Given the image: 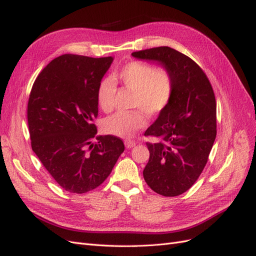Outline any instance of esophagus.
Here are the masks:
<instances>
[{
  "label": "esophagus",
  "mask_w": 256,
  "mask_h": 256,
  "mask_svg": "<svg viewBox=\"0 0 256 256\" xmlns=\"http://www.w3.org/2000/svg\"><path fill=\"white\" fill-rule=\"evenodd\" d=\"M136 144V142L134 141V140H126L125 141V146L127 147V148H131V147H134Z\"/></svg>",
  "instance_id": "obj_1"
}]
</instances>
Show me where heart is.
<instances>
[{
    "mask_svg": "<svg viewBox=\"0 0 256 256\" xmlns=\"http://www.w3.org/2000/svg\"><path fill=\"white\" fill-rule=\"evenodd\" d=\"M116 83L134 92L132 112H118L108 118L104 130L108 134L122 138H132L145 127L144 113L154 118L164 112L171 102L175 88V80L170 69L164 66L154 67L145 62L134 60L115 72L113 78H106L99 83L97 102L106 113L115 106Z\"/></svg>",
    "mask_w": 256,
    "mask_h": 256,
    "instance_id": "heart-1",
    "label": "heart"
}]
</instances>
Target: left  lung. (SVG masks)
Returning a JSON list of instances; mask_svg holds the SVG:
<instances>
[{
	"mask_svg": "<svg viewBox=\"0 0 256 256\" xmlns=\"http://www.w3.org/2000/svg\"><path fill=\"white\" fill-rule=\"evenodd\" d=\"M132 56L158 62L173 74L171 102L144 136L150 160L143 176L150 189L164 196L189 190L207 164L216 136V104L207 76L194 60L170 47L136 51Z\"/></svg>",
	"mask_w": 256,
	"mask_h": 256,
	"instance_id": "8db88e82",
	"label": "left lung"
}]
</instances>
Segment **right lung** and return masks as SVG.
Here are the masks:
<instances>
[{"label": "right lung", "mask_w": 256, "mask_h": 256, "mask_svg": "<svg viewBox=\"0 0 256 256\" xmlns=\"http://www.w3.org/2000/svg\"><path fill=\"white\" fill-rule=\"evenodd\" d=\"M112 56L63 54L36 78L28 104L32 150L62 188L94 190L112 172L125 145L115 136H96L97 90Z\"/></svg>", "instance_id": "obj_1"}]
</instances>
